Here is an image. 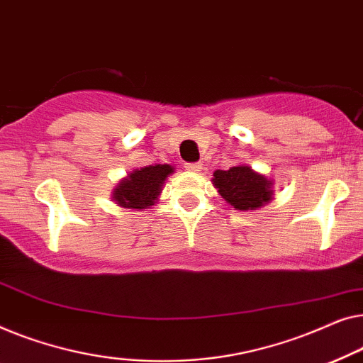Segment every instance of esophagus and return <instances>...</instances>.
<instances>
[{"mask_svg": "<svg viewBox=\"0 0 363 363\" xmlns=\"http://www.w3.org/2000/svg\"><path fill=\"white\" fill-rule=\"evenodd\" d=\"M203 167L202 162H187L186 164V169L191 171V172H199Z\"/></svg>", "mask_w": 363, "mask_h": 363, "instance_id": "obj_1", "label": "esophagus"}]
</instances>
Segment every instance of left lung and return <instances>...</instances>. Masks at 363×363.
Returning a JSON list of instances; mask_svg holds the SVG:
<instances>
[{
	"instance_id": "left-lung-1",
	"label": "left lung",
	"mask_w": 363,
	"mask_h": 363,
	"mask_svg": "<svg viewBox=\"0 0 363 363\" xmlns=\"http://www.w3.org/2000/svg\"><path fill=\"white\" fill-rule=\"evenodd\" d=\"M212 184L223 201L240 212L257 211L274 197L272 177L259 174L247 164L232 166L227 171L217 169L213 172Z\"/></svg>"
}]
</instances>
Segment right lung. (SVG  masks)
I'll use <instances>...</instances> for the list:
<instances>
[{"mask_svg":"<svg viewBox=\"0 0 363 363\" xmlns=\"http://www.w3.org/2000/svg\"><path fill=\"white\" fill-rule=\"evenodd\" d=\"M174 172L171 164H151L133 169L111 191V201L125 208H150L160 201L164 181Z\"/></svg>","mask_w":363,"mask_h":363,"instance_id":"right-lung-1","label":"right lung"}]
</instances>
